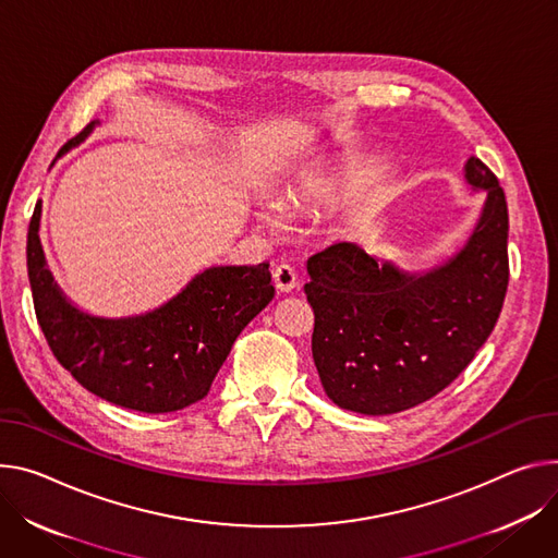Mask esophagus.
Listing matches in <instances>:
<instances>
[{"label":"esophagus","instance_id":"esophagus-1","mask_svg":"<svg viewBox=\"0 0 558 558\" xmlns=\"http://www.w3.org/2000/svg\"><path fill=\"white\" fill-rule=\"evenodd\" d=\"M274 284L282 293H291L298 287V274L289 265H280L274 269Z\"/></svg>","mask_w":558,"mask_h":558}]
</instances>
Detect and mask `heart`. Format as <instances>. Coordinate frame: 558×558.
<instances>
[{"instance_id":"b5f03b06","label":"heart","mask_w":558,"mask_h":558,"mask_svg":"<svg viewBox=\"0 0 558 558\" xmlns=\"http://www.w3.org/2000/svg\"><path fill=\"white\" fill-rule=\"evenodd\" d=\"M327 191H329V189L325 186V182H312V184L302 186V189L293 195V202H295V205H300V202H307V199H312V197H316V195H323V193H327ZM260 220H263L267 227H271V229H282V227H284V214H282V209H280L278 205H265L263 211H260Z\"/></svg>"}]
</instances>
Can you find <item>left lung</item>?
Segmentation results:
<instances>
[{
	"instance_id": "obj_1",
	"label": "left lung",
	"mask_w": 558,
	"mask_h": 558,
	"mask_svg": "<svg viewBox=\"0 0 558 558\" xmlns=\"http://www.w3.org/2000/svg\"><path fill=\"white\" fill-rule=\"evenodd\" d=\"M465 180L485 191L465 246L423 274L338 242L307 260L312 353L325 393L365 416L404 412L442 391L476 356L502 310L510 280L508 202L478 160Z\"/></svg>"
}]
</instances>
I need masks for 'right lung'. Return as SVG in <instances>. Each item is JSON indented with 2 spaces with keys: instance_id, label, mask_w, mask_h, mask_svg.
<instances>
[{
  "instance_id": "right-lung-1",
  "label": "right lung",
  "mask_w": 558,
  "mask_h": 558,
  "mask_svg": "<svg viewBox=\"0 0 558 558\" xmlns=\"http://www.w3.org/2000/svg\"><path fill=\"white\" fill-rule=\"evenodd\" d=\"M90 122L60 154L77 146ZM37 202L26 265L37 323L64 369L90 393L124 410L167 414L205 398L240 331L276 293L269 265L209 267L162 307L129 318L80 312L60 291L39 244Z\"/></svg>"
}]
</instances>
